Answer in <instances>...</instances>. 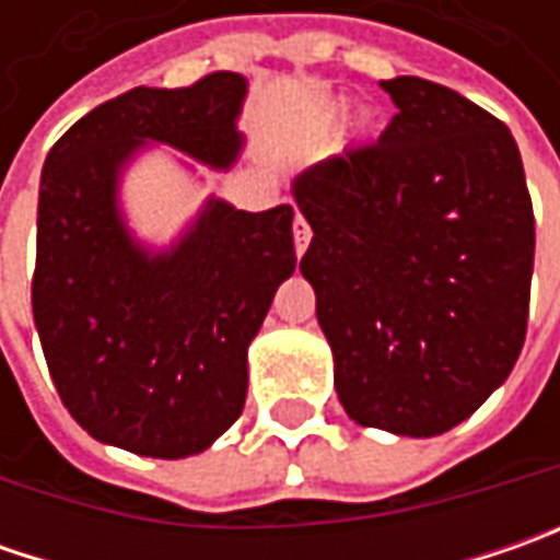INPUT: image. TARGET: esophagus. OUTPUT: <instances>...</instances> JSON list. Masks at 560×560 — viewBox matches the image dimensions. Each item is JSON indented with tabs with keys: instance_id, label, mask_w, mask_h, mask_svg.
<instances>
[{
	"instance_id": "34e87169",
	"label": "esophagus",
	"mask_w": 560,
	"mask_h": 560,
	"mask_svg": "<svg viewBox=\"0 0 560 560\" xmlns=\"http://www.w3.org/2000/svg\"><path fill=\"white\" fill-rule=\"evenodd\" d=\"M292 240H295V255H305V248L312 243V226H308V221L302 214L292 224Z\"/></svg>"
}]
</instances>
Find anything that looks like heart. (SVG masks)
<instances>
[{"mask_svg": "<svg viewBox=\"0 0 560 560\" xmlns=\"http://www.w3.org/2000/svg\"><path fill=\"white\" fill-rule=\"evenodd\" d=\"M368 124H371V120H368V115H361V120H358V127H361V130H368Z\"/></svg>", "mask_w": 560, "mask_h": 560, "instance_id": "b5f03b06", "label": "heart"}]
</instances>
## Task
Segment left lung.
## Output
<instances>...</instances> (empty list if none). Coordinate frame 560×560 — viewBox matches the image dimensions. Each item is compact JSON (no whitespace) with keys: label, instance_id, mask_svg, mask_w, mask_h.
<instances>
[{"label":"left lung","instance_id":"8db88e82","mask_svg":"<svg viewBox=\"0 0 560 560\" xmlns=\"http://www.w3.org/2000/svg\"><path fill=\"white\" fill-rule=\"evenodd\" d=\"M398 115L374 145L305 167L302 277L361 427L440 436L524 349L536 224L505 124L423 77L383 80Z\"/></svg>","mask_w":560,"mask_h":560}]
</instances>
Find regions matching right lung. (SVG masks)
<instances>
[{
    "mask_svg": "<svg viewBox=\"0 0 560 560\" xmlns=\"http://www.w3.org/2000/svg\"><path fill=\"white\" fill-rule=\"evenodd\" d=\"M246 93V77L230 71L186 90L137 86L46 155L33 324L65 408L105 445L189 458L243 415L248 346L295 270L292 208L240 211L208 196L155 248L127 224L120 180L152 145L230 171L246 145L236 127Z\"/></svg>",
    "mask_w": 560,
    "mask_h": 560,
    "instance_id": "right-lung-1",
    "label": "right lung"
}]
</instances>
